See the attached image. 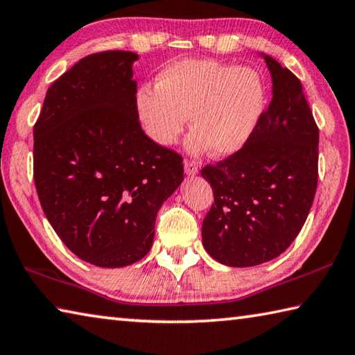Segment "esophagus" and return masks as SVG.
I'll use <instances>...</instances> for the list:
<instances>
[{"label": "esophagus", "mask_w": 355, "mask_h": 355, "mask_svg": "<svg viewBox=\"0 0 355 355\" xmlns=\"http://www.w3.org/2000/svg\"><path fill=\"white\" fill-rule=\"evenodd\" d=\"M184 171L188 175H197L198 173V164L196 163V161L192 159H184Z\"/></svg>", "instance_id": "obj_1"}]
</instances>
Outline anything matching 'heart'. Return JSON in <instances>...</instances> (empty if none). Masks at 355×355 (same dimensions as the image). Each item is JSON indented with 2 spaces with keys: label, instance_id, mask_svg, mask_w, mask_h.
<instances>
[{
  "label": "heart",
  "instance_id": "b5f03b06",
  "mask_svg": "<svg viewBox=\"0 0 355 355\" xmlns=\"http://www.w3.org/2000/svg\"><path fill=\"white\" fill-rule=\"evenodd\" d=\"M137 113L158 146H171L191 114L189 152L209 146L214 155H231L247 143L266 107V85L253 69L216 60H182L158 76L157 88L138 89Z\"/></svg>",
  "mask_w": 355,
  "mask_h": 355
}]
</instances>
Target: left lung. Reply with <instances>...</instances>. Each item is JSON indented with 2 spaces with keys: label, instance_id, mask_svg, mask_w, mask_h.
<instances>
[{
  "label": "left lung",
  "instance_id": "8db88e82",
  "mask_svg": "<svg viewBox=\"0 0 355 355\" xmlns=\"http://www.w3.org/2000/svg\"><path fill=\"white\" fill-rule=\"evenodd\" d=\"M273 98L239 150L202 169L214 203L203 247L230 267L278 257L304 225L318 183V127L298 77L263 55Z\"/></svg>",
  "mask_w": 355,
  "mask_h": 355
}]
</instances>
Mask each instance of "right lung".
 Masks as SVG:
<instances>
[{"label":"right lung","instance_id":"1","mask_svg":"<svg viewBox=\"0 0 355 355\" xmlns=\"http://www.w3.org/2000/svg\"><path fill=\"white\" fill-rule=\"evenodd\" d=\"M130 51L83 57L49 87L34 125L44 216L82 261L116 268L149 253L158 211L183 182V158L147 137Z\"/></svg>","mask_w":355,"mask_h":355}]
</instances>
